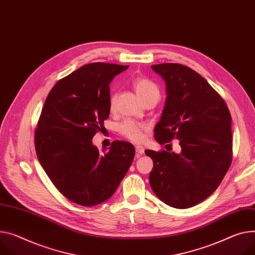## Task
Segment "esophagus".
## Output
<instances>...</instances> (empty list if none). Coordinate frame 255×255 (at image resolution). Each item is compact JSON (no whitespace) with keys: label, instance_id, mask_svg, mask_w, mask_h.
Here are the masks:
<instances>
[{"label":"esophagus","instance_id":"34e87169","mask_svg":"<svg viewBox=\"0 0 255 255\" xmlns=\"http://www.w3.org/2000/svg\"><path fill=\"white\" fill-rule=\"evenodd\" d=\"M144 151H145V148L143 147V146H135V154H136V156H139L140 155H142V154H144Z\"/></svg>","mask_w":255,"mask_h":255}]
</instances>
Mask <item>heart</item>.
Listing matches in <instances>:
<instances>
[{
    "instance_id": "obj_1",
    "label": "heart",
    "mask_w": 255,
    "mask_h": 255,
    "mask_svg": "<svg viewBox=\"0 0 255 255\" xmlns=\"http://www.w3.org/2000/svg\"><path fill=\"white\" fill-rule=\"evenodd\" d=\"M132 87L135 93L138 94V96L142 100L151 93L158 92V89L156 87V85L146 77H136L132 83ZM115 101H116V95L111 94L109 98V107L111 110L115 106ZM145 129H146V125L135 123L129 120L124 122L119 128L121 134H123L127 139L132 142H141L143 140V136H144L143 132Z\"/></svg>"
}]
</instances>
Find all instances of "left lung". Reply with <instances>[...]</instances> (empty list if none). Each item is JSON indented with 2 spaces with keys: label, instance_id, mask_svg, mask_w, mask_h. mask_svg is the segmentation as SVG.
<instances>
[{
  "label": "left lung",
  "instance_id": "8db88e82",
  "mask_svg": "<svg viewBox=\"0 0 255 255\" xmlns=\"http://www.w3.org/2000/svg\"><path fill=\"white\" fill-rule=\"evenodd\" d=\"M165 82L166 99L154 128L163 145L180 140L182 152L146 150L153 160L150 186L174 208H189L218 189L232 162V117L227 104L204 77L188 66H151Z\"/></svg>",
  "mask_w": 255,
  "mask_h": 255
}]
</instances>
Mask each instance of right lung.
Here are the masks:
<instances>
[{
	"instance_id": "obj_1",
	"label": "right lung",
	"mask_w": 255,
	"mask_h": 255,
	"mask_svg": "<svg viewBox=\"0 0 255 255\" xmlns=\"http://www.w3.org/2000/svg\"><path fill=\"white\" fill-rule=\"evenodd\" d=\"M128 67L84 65L52 88L42 109L34 132L37 158L54 186L76 204L109 199L132 162L128 142L114 141L103 153L92 143L110 113L109 84Z\"/></svg>"
}]
</instances>
